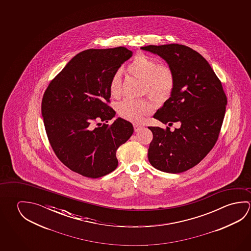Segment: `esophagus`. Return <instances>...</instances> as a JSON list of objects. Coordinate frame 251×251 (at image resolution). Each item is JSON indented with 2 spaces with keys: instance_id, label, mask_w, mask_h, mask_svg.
<instances>
[{
  "instance_id": "1",
  "label": "esophagus",
  "mask_w": 251,
  "mask_h": 251,
  "mask_svg": "<svg viewBox=\"0 0 251 251\" xmlns=\"http://www.w3.org/2000/svg\"><path fill=\"white\" fill-rule=\"evenodd\" d=\"M144 127L143 125H140V124H134V129L135 131H139L140 129H142Z\"/></svg>"
}]
</instances>
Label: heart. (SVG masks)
<instances>
[{"label": "heart", "instance_id": "b5f03b06", "mask_svg": "<svg viewBox=\"0 0 251 251\" xmlns=\"http://www.w3.org/2000/svg\"><path fill=\"white\" fill-rule=\"evenodd\" d=\"M127 72L144 82V92L148 93L158 100H164L172 94L174 87L173 71L143 53L136 55L127 66ZM109 90L113 97H118L122 93V74L116 72L112 76ZM153 103L149 100H124L117 107L119 115L133 123H141L145 115L153 111Z\"/></svg>", "mask_w": 251, "mask_h": 251}]
</instances>
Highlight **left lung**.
<instances>
[{
    "label": "left lung",
    "mask_w": 251,
    "mask_h": 251,
    "mask_svg": "<svg viewBox=\"0 0 251 251\" xmlns=\"http://www.w3.org/2000/svg\"><path fill=\"white\" fill-rule=\"evenodd\" d=\"M141 49L163 58L173 71L174 87L154 118L180 127H149L153 139L148 150L154 168L180 173L198 165L213 149L226 111L222 83L201 54L187 46L170 44Z\"/></svg>",
    "instance_id": "1"
}]
</instances>
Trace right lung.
I'll use <instances>...</instances> for the list:
<instances>
[{"mask_svg": "<svg viewBox=\"0 0 251 251\" xmlns=\"http://www.w3.org/2000/svg\"><path fill=\"white\" fill-rule=\"evenodd\" d=\"M125 47L89 49L74 56L50 83L42 100V116L50 144L68 168L85 177H102L118 165L116 151L132 136L129 122L107 105L112 76L132 57Z\"/></svg>", "mask_w": 251, "mask_h": 251, "instance_id": "1", "label": "right lung"}]
</instances>
